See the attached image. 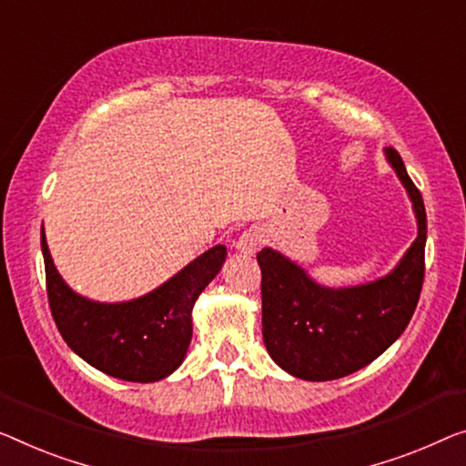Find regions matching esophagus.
<instances>
[{"mask_svg": "<svg viewBox=\"0 0 466 466\" xmlns=\"http://www.w3.org/2000/svg\"><path fill=\"white\" fill-rule=\"evenodd\" d=\"M263 242H266L263 234L257 230V228H248V230H245L238 236V240H236V248L245 255H255L263 247Z\"/></svg>", "mask_w": 466, "mask_h": 466, "instance_id": "esophagus-1", "label": "esophagus"}]
</instances>
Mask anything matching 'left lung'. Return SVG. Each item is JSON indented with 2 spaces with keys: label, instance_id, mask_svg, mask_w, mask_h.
<instances>
[{
  "label": "left lung",
  "instance_id": "obj_1",
  "mask_svg": "<svg viewBox=\"0 0 466 466\" xmlns=\"http://www.w3.org/2000/svg\"><path fill=\"white\" fill-rule=\"evenodd\" d=\"M410 194L419 236L391 274L353 289H324L287 257L261 248L263 343L278 366L305 380H332L377 360L401 332L425 280L427 213L400 152L385 150Z\"/></svg>",
  "mask_w": 466,
  "mask_h": 466
}]
</instances>
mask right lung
I'll list each match as a JSON object with an SVG mask.
<instances>
[{"label": "right lung", "instance_id": "add662e5", "mask_svg": "<svg viewBox=\"0 0 466 466\" xmlns=\"http://www.w3.org/2000/svg\"><path fill=\"white\" fill-rule=\"evenodd\" d=\"M47 301L62 339L110 377L152 383L182 364L192 339V305L218 276L226 247L218 245L146 297L127 303H96L79 297L56 272L41 228Z\"/></svg>", "mask_w": 466, "mask_h": 466}]
</instances>
